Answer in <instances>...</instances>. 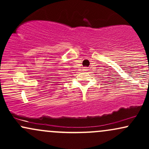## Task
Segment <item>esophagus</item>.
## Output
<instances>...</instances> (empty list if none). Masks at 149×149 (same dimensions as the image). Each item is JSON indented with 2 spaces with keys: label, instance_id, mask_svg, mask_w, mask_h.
<instances>
[{
  "label": "esophagus",
  "instance_id": "esophagus-1",
  "mask_svg": "<svg viewBox=\"0 0 149 149\" xmlns=\"http://www.w3.org/2000/svg\"><path fill=\"white\" fill-rule=\"evenodd\" d=\"M85 70H86V69H85Z\"/></svg>",
  "mask_w": 149,
  "mask_h": 149
}]
</instances>
